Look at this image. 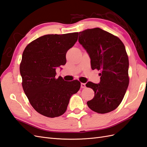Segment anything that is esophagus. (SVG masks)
<instances>
[{"mask_svg": "<svg viewBox=\"0 0 147 147\" xmlns=\"http://www.w3.org/2000/svg\"><path fill=\"white\" fill-rule=\"evenodd\" d=\"M85 87H86V84H85V83H81V88H84Z\"/></svg>", "mask_w": 147, "mask_h": 147, "instance_id": "1", "label": "esophagus"}]
</instances>
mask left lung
I'll list each match as a JSON object with an SVG mask.
<instances>
[{"label": "left lung", "instance_id": "1", "mask_svg": "<svg viewBox=\"0 0 147 147\" xmlns=\"http://www.w3.org/2000/svg\"><path fill=\"white\" fill-rule=\"evenodd\" d=\"M78 42L90 57L91 69L101 70L98 84H86L94 91L87 105L98 113L112 112L121 104L129 85L125 47L118 37L98 28L80 32Z\"/></svg>", "mask_w": 147, "mask_h": 147}]
</instances>
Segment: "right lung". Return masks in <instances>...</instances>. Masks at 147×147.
<instances>
[{
	"label": "right lung",
	"instance_id": "add662e5",
	"mask_svg": "<svg viewBox=\"0 0 147 147\" xmlns=\"http://www.w3.org/2000/svg\"><path fill=\"white\" fill-rule=\"evenodd\" d=\"M78 32L48 34L26 47L20 64L22 86L30 104L43 116L63 115L71 96L80 88L78 80L56 78V68L66 63V53L78 40Z\"/></svg>",
	"mask_w": 147,
	"mask_h": 147
}]
</instances>
